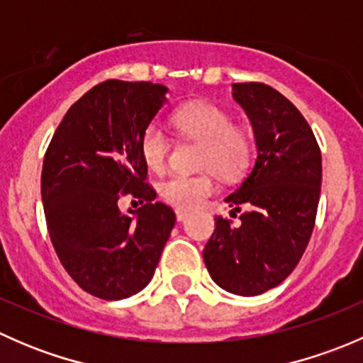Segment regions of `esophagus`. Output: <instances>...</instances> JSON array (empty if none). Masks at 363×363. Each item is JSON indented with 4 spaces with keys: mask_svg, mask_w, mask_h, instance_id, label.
<instances>
[{
    "mask_svg": "<svg viewBox=\"0 0 363 363\" xmlns=\"http://www.w3.org/2000/svg\"><path fill=\"white\" fill-rule=\"evenodd\" d=\"M175 218H177V221H184V219L188 218V212L181 211V208H177V211H175Z\"/></svg>",
    "mask_w": 363,
    "mask_h": 363,
    "instance_id": "34e87169",
    "label": "esophagus"
}]
</instances>
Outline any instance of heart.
<instances>
[{
    "mask_svg": "<svg viewBox=\"0 0 363 363\" xmlns=\"http://www.w3.org/2000/svg\"><path fill=\"white\" fill-rule=\"evenodd\" d=\"M174 123L182 135L202 140L196 167L205 168L199 174H172L160 182V196L168 205L189 211L202 205L214 193L212 172L223 179L242 174L251 158L250 135L233 126L230 113L218 105L195 101L174 113ZM140 155L152 170H161L170 152V138L158 123L144 128L138 140Z\"/></svg>",
    "mask_w": 363,
    "mask_h": 363,
    "instance_id": "b5f03b06",
    "label": "heart"
}]
</instances>
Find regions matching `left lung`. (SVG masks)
<instances>
[{"instance_id": "8db88e82", "label": "left lung", "mask_w": 363, "mask_h": 363, "mask_svg": "<svg viewBox=\"0 0 363 363\" xmlns=\"http://www.w3.org/2000/svg\"><path fill=\"white\" fill-rule=\"evenodd\" d=\"M233 98L250 117L258 156L239 189L226 196L240 212L239 223L216 216L203 262L223 290L252 296L283 283L309 244L321 191V151L309 123L274 87L233 84Z\"/></svg>"}]
</instances>
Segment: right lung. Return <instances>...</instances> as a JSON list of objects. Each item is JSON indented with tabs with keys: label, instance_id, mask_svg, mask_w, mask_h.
<instances>
[{
	"label": "right lung",
	"instance_id": "right-lung-1",
	"mask_svg": "<svg viewBox=\"0 0 363 363\" xmlns=\"http://www.w3.org/2000/svg\"><path fill=\"white\" fill-rule=\"evenodd\" d=\"M167 91L152 82L96 84L68 108L45 151L42 200L50 240L72 279L98 298L144 290L175 225V212L155 202L138 147ZM124 196L143 203L135 218L118 211Z\"/></svg>",
	"mask_w": 363,
	"mask_h": 363
}]
</instances>
